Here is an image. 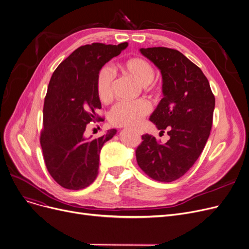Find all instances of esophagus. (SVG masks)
Listing matches in <instances>:
<instances>
[{
  "label": "esophagus",
  "instance_id": "esophagus-1",
  "mask_svg": "<svg viewBox=\"0 0 249 249\" xmlns=\"http://www.w3.org/2000/svg\"><path fill=\"white\" fill-rule=\"evenodd\" d=\"M134 131H136L138 135H142V129H134Z\"/></svg>",
  "mask_w": 249,
  "mask_h": 249
}]
</instances>
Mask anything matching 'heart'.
Here are the masks:
<instances>
[{"instance_id":"heart-1","label":"heart","mask_w":249,"mask_h":249,"mask_svg":"<svg viewBox=\"0 0 249 249\" xmlns=\"http://www.w3.org/2000/svg\"><path fill=\"white\" fill-rule=\"evenodd\" d=\"M124 74L135 79L142 86H149L155 77L153 65L141 57H134L123 62L121 66ZM114 74L109 66H104L97 73L95 89L100 101H108L113 94ZM150 102L140 99L135 102H118L108 112L109 122L116 126L138 125L142 118L151 111Z\"/></svg>"}]
</instances>
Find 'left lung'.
Segmentation results:
<instances>
[{
    "label": "left lung",
    "mask_w": 249,
    "mask_h": 249,
    "mask_svg": "<svg viewBox=\"0 0 249 249\" xmlns=\"http://www.w3.org/2000/svg\"><path fill=\"white\" fill-rule=\"evenodd\" d=\"M141 53L162 73L164 97L151 115L160 134L170 140L159 142L142 136L136 150L137 162L148 176L159 182L181 178L201 155L209 138L215 97L202 70L176 49L142 48Z\"/></svg>",
    "instance_id": "1"
}]
</instances>
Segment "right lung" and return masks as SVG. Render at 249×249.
<instances>
[{
  "instance_id": "obj_1",
  "label": "right lung",
  "mask_w": 249,
  "mask_h": 249,
  "mask_svg": "<svg viewBox=\"0 0 249 249\" xmlns=\"http://www.w3.org/2000/svg\"><path fill=\"white\" fill-rule=\"evenodd\" d=\"M126 47V42L87 44L73 51L53 72L44 100L40 143L49 174L65 189H84L97 177L100 150L116 129L97 139L85 137L89 124L104 120L96 113L101 108L96 76Z\"/></svg>"
}]
</instances>
